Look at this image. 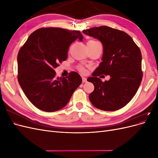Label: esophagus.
<instances>
[{
  "instance_id": "obj_1",
  "label": "esophagus",
  "mask_w": 158,
  "mask_h": 158,
  "mask_svg": "<svg viewBox=\"0 0 158 158\" xmlns=\"http://www.w3.org/2000/svg\"><path fill=\"white\" fill-rule=\"evenodd\" d=\"M82 82H87V79L85 78V77H83V78H82Z\"/></svg>"
}]
</instances>
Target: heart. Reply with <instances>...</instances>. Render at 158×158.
Segmentation results:
<instances>
[{
    "label": "heart",
    "mask_w": 158,
    "mask_h": 158,
    "mask_svg": "<svg viewBox=\"0 0 158 158\" xmlns=\"http://www.w3.org/2000/svg\"><path fill=\"white\" fill-rule=\"evenodd\" d=\"M88 44H99V43L97 41H94V40H90V41H88ZM81 70H83L84 69H81Z\"/></svg>",
    "instance_id": "heart-1"
}]
</instances>
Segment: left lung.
I'll use <instances>...</instances> for the list:
<instances>
[{"mask_svg": "<svg viewBox=\"0 0 158 158\" xmlns=\"http://www.w3.org/2000/svg\"><path fill=\"white\" fill-rule=\"evenodd\" d=\"M85 35L102 42V62L87 79L94 85L89 95L96 108L107 111H116L125 106L135 96L142 79L141 51L127 33L103 26L83 30ZM109 75L103 83L97 76Z\"/></svg>", "mask_w": 158, "mask_h": 158, "instance_id": "1", "label": "left lung"}]
</instances>
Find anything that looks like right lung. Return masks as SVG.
I'll return each mask as SVG.
<instances>
[{
	"label": "right lung",
	"instance_id": "add662e5",
	"mask_svg": "<svg viewBox=\"0 0 158 158\" xmlns=\"http://www.w3.org/2000/svg\"><path fill=\"white\" fill-rule=\"evenodd\" d=\"M76 39L83 40L80 31L40 28L31 33L18 52V82L30 102L41 111L63 108L82 83L76 72L56 78L54 70L67 59L69 47Z\"/></svg>",
	"mask_w": 158,
	"mask_h": 158
}]
</instances>
